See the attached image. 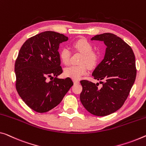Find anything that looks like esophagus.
<instances>
[{"label": "esophagus", "mask_w": 146, "mask_h": 146, "mask_svg": "<svg viewBox=\"0 0 146 146\" xmlns=\"http://www.w3.org/2000/svg\"><path fill=\"white\" fill-rule=\"evenodd\" d=\"M73 82H74V84H78L80 83L79 81H78V80H74Z\"/></svg>", "instance_id": "obj_1"}]
</instances>
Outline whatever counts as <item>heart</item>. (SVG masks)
<instances>
[{"label": "heart", "instance_id": "1", "mask_svg": "<svg viewBox=\"0 0 146 146\" xmlns=\"http://www.w3.org/2000/svg\"><path fill=\"white\" fill-rule=\"evenodd\" d=\"M76 50L83 53L79 65H72L64 69V75L72 80H79L89 71V66L93 67L97 62L98 55L93 51V46L86 39H79L73 43ZM59 57L64 64L70 63V52L68 48H62L59 52Z\"/></svg>", "mask_w": 146, "mask_h": 146}]
</instances>
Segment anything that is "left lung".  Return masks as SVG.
<instances>
[{
    "label": "left lung",
    "instance_id": "obj_1",
    "mask_svg": "<svg viewBox=\"0 0 146 146\" xmlns=\"http://www.w3.org/2000/svg\"><path fill=\"white\" fill-rule=\"evenodd\" d=\"M91 40L107 46L104 59L93 71L94 79L104 80L102 87L88 80L80 81V100L91 114L106 116L118 110L129 95L136 76L135 56L131 46L112 33L97 35Z\"/></svg>",
    "mask_w": 146,
    "mask_h": 146
}]
</instances>
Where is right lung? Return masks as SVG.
I'll list each match as a JSON object with an SVG mask.
<instances>
[{"label":"right lung","mask_w":146,"mask_h":146,"mask_svg":"<svg viewBox=\"0 0 146 146\" xmlns=\"http://www.w3.org/2000/svg\"><path fill=\"white\" fill-rule=\"evenodd\" d=\"M68 40L62 34L45 31L29 38L20 49L15 62V87L24 102L35 111L44 113L54 108L73 86L70 78H57L62 73L59 44ZM49 78L54 80L49 81Z\"/></svg>","instance_id":"add662e5"}]
</instances>
